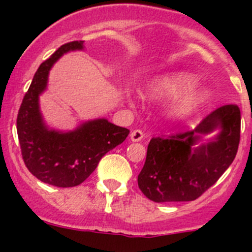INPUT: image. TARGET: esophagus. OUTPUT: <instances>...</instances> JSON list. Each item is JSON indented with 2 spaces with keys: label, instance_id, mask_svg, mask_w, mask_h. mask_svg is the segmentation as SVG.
I'll list each match as a JSON object with an SVG mask.
<instances>
[{
  "label": "esophagus",
  "instance_id": "34e87169",
  "mask_svg": "<svg viewBox=\"0 0 252 252\" xmlns=\"http://www.w3.org/2000/svg\"><path fill=\"white\" fill-rule=\"evenodd\" d=\"M142 138H144V133H142V130H140V129H135V130H133L130 133L131 141H141Z\"/></svg>",
  "mask_w": 252,
  "mask_h": 252
}]
</instances>
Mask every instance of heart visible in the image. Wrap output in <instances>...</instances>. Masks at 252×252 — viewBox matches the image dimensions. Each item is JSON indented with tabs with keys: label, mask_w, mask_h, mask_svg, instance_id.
I'll use <instances>...</instances> for the list:
<instances>
[{
	"label": "heart",
	"mask_w": 252,
	"mask_h": 252,
	"mask_svg": "<svg viewBox=\"0 0 252 252\" xmlns=\"http://www.w3.org/2000/svg\"><path fill=\"white\" fill-rule=\"evenodd\" d=\"M196 85V78L188 73H168L150 81L146 86V95L155 100L173 98L169 108L172 118L183 121L199 110L205 102L206 93L192 89Z\"/></svg>",
	"instance_id": "obj_1"
}]
</instances>
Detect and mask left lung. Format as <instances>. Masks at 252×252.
<instances>
[{"mask_svg":"<svg viewBox=\"0 0 252 252\" xmlns=\"http://www.w3.org/2000/svg\"><path fill=\"white\" fill-rule=\"evenodd\" d=\"M240 108L224 105L194 129L150 140L138 175L142 194L155 202L194 201L210 189L234 161L240 142ZM220 128L212 142L191 151L202 135Z\"/></svg>","mask_w":252,"mask_h":252,"instance_id":"obj_1","label":"left lung"}]
</instances>
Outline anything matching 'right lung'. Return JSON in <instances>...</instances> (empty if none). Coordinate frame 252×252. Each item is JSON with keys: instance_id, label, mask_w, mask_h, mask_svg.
I'll list each match as a JSON object with an SVG mask.
<instances>
[{"instance_id": "add662e5", "label": "right lung", "mask_w": 252, "mask_h": 252, "mask_svg": "<svg viewBox=\"0 0 252 252\" xmlns=\"http://www.w3.org/2000/svg\"><path fill=\"white\" fill-rule=\"evenodd\" d=\"M84 41L62 45L42 62L25 93L17 117V133L23 161L32 175L46 184L70 188L81 184L100 159L128 136L126 128L107 119L84 123L69 133L46 128L39 111V95L46 89L53 63L68 51L81 50Z\"/></svg>"}]
</instances>
